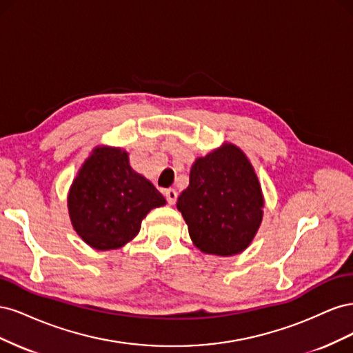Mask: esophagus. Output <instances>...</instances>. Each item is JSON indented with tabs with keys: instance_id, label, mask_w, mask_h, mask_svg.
<instances>
[{
	"instance_id": "34e87169",
	"label": "esophagus",
	"mask_w": 353,
	"mask_h": 353,
	"mask_svg": "<svg viewBox=\"0 0 353 353\" xmlns=\"http://www.w3.org/2000/svg\"><path fill=\"white\" fill-rule=\"evenodd\" d=\"M165 196H166V200H168L169 205H175L176 199H178V193H176L175 188H168L165 191Z\"/></svg>"
}]
</instances>
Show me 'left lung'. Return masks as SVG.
Here are the masks:
<instances>
[{
  "label": "left lung",
  "mask_w": 353,
  "mask_h": 353,
  "mask_svg": "<svg viewBox=\"0 0 353 353\" xmlns=\"http://www.w3.org/2000/svg\"><path fill=\"white\" fill-rule=\"evenodd\" d=\"M190 239L206 254L245 250L258 232L265 199L254 168L240 147L223 143L191 166L190 185L176 201Z\"/></svg>",
  "instance_id": "8db88e82"
}]
</instances>
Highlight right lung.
I'll return each mask as SVG.
<instances>
[{
  "label": "right lung",
  "mask_w": 353,
  "mask_h": 353,
  "mask_svg": "<svg viewBox=\"0 0 353 353\" xmlns=\"http://www.w3.org/2000/svg\"><path fill=\"white\" fill-rule=\"evenodd\" d=\"M165 205L157 188L131 168L128 152L110 145L92 148L68 193L72 227L95 250L130 243L147 213Z\"/></svg>",
  "instance_id": "1"
}]
</instances>
